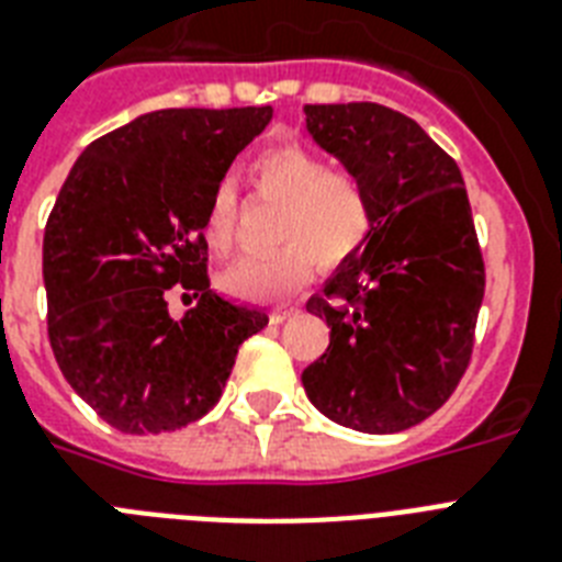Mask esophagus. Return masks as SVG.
Segmentation results:
<instances>
[{"label": "esophagus", "instance_id": "1", "mask_svg": "<svg viewBox=\"0 0 562 562\" xmlns=\"http://www.w3.org/2000/svg\"><path fill=\"white\" fill-rule=\"evenodd\" d=\"M291 315H297V308L294 306H280L271 312V324H282V321H289Z\"/></svg>", "mask_w": 562, "mask_h": 562}]
</instances>
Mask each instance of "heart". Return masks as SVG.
<instances>
[{"label":"heart","mask_w":562,"mask_h":562,"mask_svg":"<svg viewBox=\"0 0 562 562\" xmlns=\"http://www.w3.org/2000/svg\"><path fill=\"white\" fill-rule=\"evenodd\" d=\"M259 192L280 201L273 221L277 250L245 256L221 273V289L233 297L271 303L297 291L312 271L347 262L361 250L373 227L368 194L352 178L333 175L329 162L300 145H277L256 157ZM236 192L224 183L210 194L203 212V238L212 250H229L236 236Z\"/></svg>","instance_id":"b5f03b06"}]
</instances>
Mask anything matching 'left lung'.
Wrapping results in <instances>:
<instances>
[{"label":"left lung","mask_w":562,"mask_h":562,"mask_svg":"<svg viewBox=\"0 0 562 562\" xmlns=\"http://www.w3.org/2000/svg\"><path fill=\"white\" fill-rule=\"evenodd\" d=\"M306 134L368 194L373 227L306 303L329 347L303 387L338 426L396 435L431 417L470 364L484 300L470 198L452 157L391 108L306 104Z\"/></svg>","instance_id":"left-lung-1"}]
</instances>
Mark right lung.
Returning <instances> with one entry per match:
<instances>
[{"instance_id":"1","label":"right lung","mask_w":562,"mask_h":562,"mask_svg":"<svg viewBox=\"0 0 562 562\" xmlns=\"http://www.w3.org/2000/svg\"><path fill=\"white\" fill-rule=\"evenodd\" d=\"M271 108L143 113L87 145L43 236L48 341L72 391L125 435L175 431L215 408L262 308L206 280L203 212ZM199 303L171 318L165 291Z\"/></svg>"}]
</instances>
